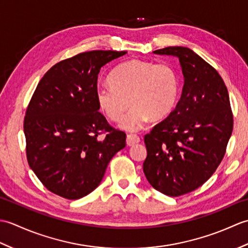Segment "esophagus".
Segmentation results:
<instances>
[{"mask_svg":"<svg viewBox=\"0 0 248 248\" xmlns=\"http://www.w3.org/2000/svg\"><path fill=\"white\" fill-rule=\"evenodd\" d=\"M140 141V139L138 135H135V134L127 135V145L128 146H133L135 144H139Z\"/></svg>","mask_w":248,"mask_h":248,"instance_id":"34e87169","label":"esophagus"}]
</instances>
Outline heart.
<instances>
[{"mask_svg": "<svg viewBox=\"0 0 248 248\" xmlns=\"http://www.w3.org/2000/svg\"><path fill=\"white\" fill-rule=\"evenodd\" d=\"M110 86L96 91L99 109L107 117L118 123L130 104L120 128L136 132L146 121L163 118L171 112L177 102L179 80L175 69L167 64L131 60L117 66L109 73Z\"/></svg>", "mask_w": 248, "mask_h": 248, "instance_id": "heart-1", "label": "heart"}]
</instances>
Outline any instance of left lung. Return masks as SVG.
I'll list each match as a JSON object with an SVG mask.
<instances>
[{"instance_id": "1", "label": "left lung", "mask_w": 248, "mask_h": 248, "mask_svg": "<svg viewBox=\"0 0 248 248\" xmlns=\"http://www.w3.org/2000/svg\"><path fill=\"white\" fill-rule=\"evenodd\" d=\"M155 54L175 56L184 78L175 109L145 135L147 180L167 196L194 191L222 162L233 129L227 87L214 68L186 46Z\"/></svg>"}]
</instances>
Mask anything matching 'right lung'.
I'll use <instances>...</instances> for the list:
<instances>
[{"label": "right lung", "instance_id": "obj_1", "mask_svg": "<svg viewBox=\"0 0 248 248\" xmlns=\"http://www.w3.org/2000/svg\"><path fill=\"white\" fill-rule=\"evenodd\" d=\"M125 53H80L57 62L37 85L24 118L26 156L50 192L67 199L86 196L125 147V133L110 127L96 101L100 69Z\"/></svg>", "mask_w": 248, "mask_h": 248}]
</instances>
